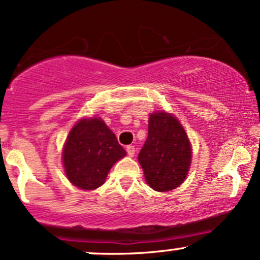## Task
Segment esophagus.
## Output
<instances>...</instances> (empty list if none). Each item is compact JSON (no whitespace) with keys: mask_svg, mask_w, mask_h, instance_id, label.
<instances>
[{"mask_svg":"<svg viewBox=\"0 0 260 260\" xmlns=\"http://www.w3.org/2000/svg\"><path fill=\"white\" fill-rule=\"evenodd\" d=\"M126 150H127L128 156H131V157H133L134 154H136V148H134L133 145H128Z\"/></svg>","mask_w":260,"mask_h":260,"instance_id":"1","label":"esophagus"}]
</instances>
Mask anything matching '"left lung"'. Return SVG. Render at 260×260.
Listing matches in <instances>:
<instances>
[{
    "instance_id": "8db88e82",
    "label": "left lung",
    "mask_w": 260,
    "mask_h": 260,
    "mask_svg": "<svg viewBox=\"0 0 260 260\" xmlns=\"http://www.w3.org/2000/svg\"><path fill=\"white\" fill-rule=\"evenodd\" d=\"M148 138L138 155L146 183L156 191H171L185 180L191 165V144L180 122L166 111L149 117Z\"/></svg>"
}]
</instances>
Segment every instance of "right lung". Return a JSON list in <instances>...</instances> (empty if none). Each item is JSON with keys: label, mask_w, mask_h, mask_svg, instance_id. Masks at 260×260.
I'll return each mask as SVG.
<instances>
[{"label": "right lung", "mask_w": 260, "mask_h": 260, "mask_svg": "<svg viewBox=\"0 0 260 260\" xmlns=\"http://www.w3.org/2000/svg\"><path fill=\"white\" fill-rule=\"evenodd\" d=\"M127 152L102 118H82L75 123L62 149L69 181L82 190L105 183L109 171Z\"/></svg>", "instance_id": "obj_1"}]
</instances>
